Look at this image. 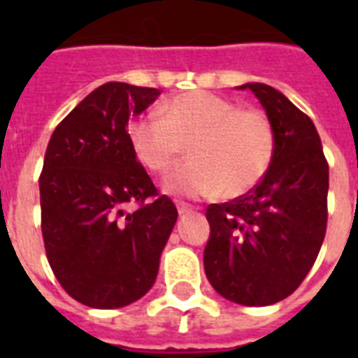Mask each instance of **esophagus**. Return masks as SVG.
<instances>
[{"label": "esophagus", "mask_w": 358, "mask_h": 358, "mask_svg": "<svg viewBox=\"0 0 358 358\" xmlns=\"http://www.w3.org/2000/svg\"><path fill=\"white\" fill-rule=\"evenodd\" d=\"M176 208H178L180 215H187V213L195 212V208L189 206V204H184V202H178V204H176Z\"/></svg>", "instance_id": "34e87169"}]
</instances>
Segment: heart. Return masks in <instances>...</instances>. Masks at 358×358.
Segmentation results:
<instances>
[{
  "mask_svg": "<svg viewBox=\"0 0 358 358\" xmlns=\"http://www.w3.org/2000/svg\"><path fill=\"white\" fill-rule=\"evenodd\" d=\"M129 141L139 162L159 176L184 157L187 146L191 162L176 169L165 187L193 199L221 191L243 195L266 176L275 156V129L266 113L239 109L229 98L206 91L165 102L162 120H134Z\"/></svg>",
  "mask_w": 358,
  "mask_h": 358,
  "instance_id": "obj_1",
  "label": "heart"
}]
</instances>
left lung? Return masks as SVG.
<instances>
[{
  "instance_id": "obj_1",
  "label": "left lung",
  "mask_w": 358,
  "mask_h": 358,
  "mask_svg": "<svg viewBox=\"0 0 358 358\" xmlns=\"http://www.w3.org/2000/svg\"><path fill=\"white\" fill-rule=\"evenodd\" d=\"M275 129L266 176L245 195L210 204L204 271L215 292L245 306H266L305 280L327 230L329 163L308 115L282 92L247 83Z\"/></svg>"
}]
</instances>
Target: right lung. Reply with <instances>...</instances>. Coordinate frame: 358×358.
Returning a JSON list of instances; mask_svg holds the SVG:
<instances>
[{"mask_svg":"<svg viewBox=\"0 0 358 358\" xmlns=\"http://www.w3.org/2000/svg\"><path fill=\"white\" fill-rule=\"evenodd\" d=\"M157 96L152 87L106 83L57 124L48 143L38 178L44 249L64 292L92 308H120L152 288L178 217L126 129L129 115Z\"/></svg>","mask_w":358,"mask_h":358,"instance_id":"obj_1","label":"right lung"}]
</instances>
